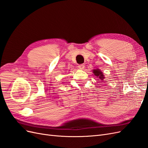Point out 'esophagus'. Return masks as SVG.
Masks as SVG:
<instances>
[{
    "label": "esophagus",
    "mask_w": 148,
    "mask_h": 148,
    "mask_svg": "<svg viewBox=\"0 0 148 148\" xmlns=\"http://www.w3.org/2000/svg\"><path fill=\"white\" fill-rule=\"evenodd\" d=\"M78 69H81V70H83L84 68V64H80V65H79L78 66Z\"/></svg>",
    "instance_id": "esophagus-1"
}]
</instances>
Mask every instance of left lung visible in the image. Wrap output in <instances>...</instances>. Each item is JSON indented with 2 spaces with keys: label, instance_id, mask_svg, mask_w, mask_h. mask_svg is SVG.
I'll return each instance as SVG.
<instances>
[{
  "label": "left lung",
  "instance_id": "left-lung-1",
  "mask_svg": "<svg viewBox=\"0 0 148 148\" xmlns=\"http://www.w3.org/2000/svg\"><path fill=\"white\" fill-rule=\"evenodd\" d=\"M93 73L95 74V75H96V77H99V79H101V80H103V79H104V75H103L101 71L99 70H93Z\"/></svg>",
  "mask_w": 148,
  "mask_h": 148
}]
</instances>
